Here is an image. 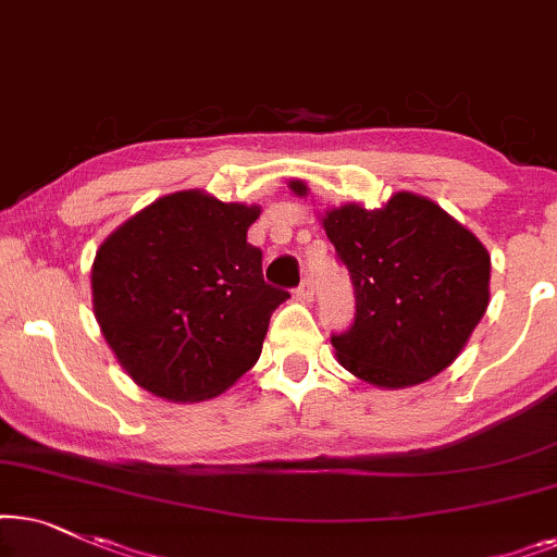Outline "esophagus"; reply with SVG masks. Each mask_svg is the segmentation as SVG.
Masks as SVG:
<instances>
[{"label":"esophagus","mask_w":557,"mask_h":557,"mask_svg":"<svg viewBox=\"0 0 557 557\" xmlns=\"http://www.w3.org/2000/svg\"><path fill=\"white\" fill-rule=\"evenodd\" d=\"M298 298L302 300V302H310L313 300V283H310V280H302V283L298 285Z\"/></svg>","instance_id":"1"}]
</instances>
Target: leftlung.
I'll use <instances>...</instances> for the list:
<instances>
[{
	"label": "left lung",
	"mask_w": 557,
	"mask_h": 557,
	"mask_svg": "<svg viewBox=\"0 0 557 557\" xmlns=\"http://www.w3.org/2000/svg\"><path fill=\"white\" fill-rule=\"evenodd\" d=\"M290 188L308 196L302 181ZM323 228L356 295L351 329L331 336L338 364L384 389L428 382L454 364L488 306L484 244L407 190L374 211L359 203L325 211Z\"/></svg>",
	"instance_id": "1"
}]
</instances>
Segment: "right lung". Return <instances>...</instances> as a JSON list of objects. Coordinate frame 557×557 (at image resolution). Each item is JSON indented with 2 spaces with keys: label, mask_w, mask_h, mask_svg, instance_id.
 <instances>
[{
  "label": "right lung",
  "mask_w": 557,
  "mask_h": 557,
  "mask_svg": "<svg viewBox=\"0 0 557 557\" xmlns=\"http://www.w3.org/2000/svg\"><path fill=\"white\" fill-rule=\"evenodd\" d=\"M257 216L259 206L170 193L96 251L94 315L139 387L201 403L257 364L272 310L290 298L264 283L262 251L247 242Z\"/></svg>",
  "instance_id": "add662e5"
}]
</instances>
